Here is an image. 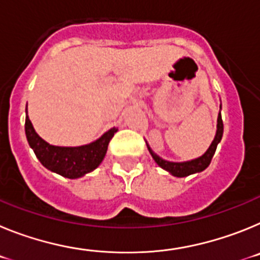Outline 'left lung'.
Returning a JSON list of instances; mask_svg holds the SVG:
<instances>
[{
  "label": "left lung",
  "mask_w": 260,
  "mask_h": 260,
  "mask_svg": "<svg viewBox=\"0 0 260 260\" xmlns=\"http://www.w3.org/2000/svg\"><path fill=\"white\" fill-rule=\"evenodd\" d=\"M220 110H221V105H220ZM216 134L215 138H213L212 143L208 147V150L203 153L202 156L197 158H192V160H189V161H168V160H164L162 157H160L158 155H156L151 147L148 146V143L146 142L147 148L150 151L151 156L153 157V160L156 161V164L160 168H162L164 171L169 172L172 176L174 177H187L190 174L199 173V172H203L206 168L210 165L211 160H212L213 155H215L216 147L220 143L222 138V132H224V125H222V119H221V113H219L217 116V126H216Z\"/></svg>",
  "instance_id": "obj_1"
}]
</instances>
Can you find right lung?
I'll return each mask as SVG.
<instances>
[{
  "label": "right lung",
  "mask_w": 260,
  "mask_h": 260,
  "mask_svg": "<svg viewBox=\"0 0 260 260\" xmlns=\"http://www.w3.org/2000/svg\"><path fill=\"white\" fill-rule=\"evenodd\" d=\"M26 137L39 161L53 173L75 180L95 171L104 160L108 144L118 128L112 127L102 137L88 144L77 147L53 146L45 142L32 126L26 108Z\"/></svg>",
  "instance_id": "1"
}]
</instances>
